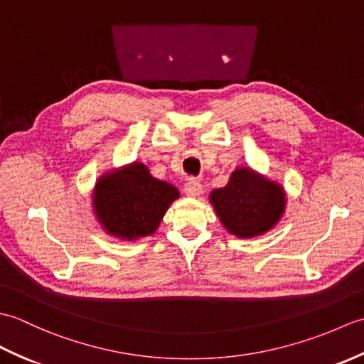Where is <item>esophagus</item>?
<instances>
[{"instance_id":"1","label":"esophagus","mask_w":364,"mask_h":364,"mask_svg":"<svg viewBox=\"0 0 364 364\" xmlns=\"http://www.w3.org/2000/svg\"><path fill=\"white\" fill-rule=\"evenodd\" d=\"M202 191H203L202 184H200L197 180H194V178H191V180L184 184V192H186L189 197H198L202 194Z\"/></svg>"}]
</instances>
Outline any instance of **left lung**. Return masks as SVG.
Returning a JSON list of instances; mask_svg holds the SVG:
<instances>
[{"mask_svg":"<svg viewBox=\"0 0 364 364\" xmlns=\"http://www.w3.org/2000/svg\"><path fill=\"white\" fill-rule=\"evenodd\" d=\"M210 202L231 235L249 239L277 225L284 213L286 194L278 183L249 167H239L225 188L211 192Z\"/></svg>","mask_w":364,"mask_h":364,"instance_id":"obj_1","label":"left lung"}]
</instances>
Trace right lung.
<instances>
[{
    "instance_id": "right-lung-1",
    "label": "right lung",
    "mask_w": 364,
    "mask_h": 364,
    "mask_svg": "<svg viewBox=\"0 0 364 364\" xmlns=\"http://www.w3.org/2000/svg\"><path fill=\"white\" fill-rule=\"evenodd\" d=\"M178 197L180 192L173 184L151 176L141 162H133L98 178L92 205L107 235L136 241L158 230Z\"/></svg>"
}]
</instances>
